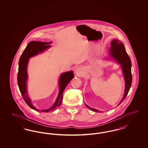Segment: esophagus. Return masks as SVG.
Wrapping results in <instances>:
<instances>
[{
	"label": "esophagus",
	"mask_w": 148,
	"mask_h": 148,
	"mask_svg": "<svg viewBox=\"0 0 148 148\" xmlns=\"http://www.w3.org/2000/svg\"><path fill=\"white\" fill-rule=\"evenodd\" d=\"M75 74L77 75V77H82L83 75V74H84L83 71L82 70V69L81 68H80V67L75 69Z\"/></svg>",
	"instance_id": "obj_1"
}]
</instances>
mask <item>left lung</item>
Wrapping results in <instances>:
<instances>
[{
    "label": "left lung",
    "instance_id": "left-lung-1",
    "mask_svg": "<svg viewBox=\"0 0 148 148\" xmlns=\"http://www.w3.org/2000/svg\"><path fill=\"white\" fill-rule=\"evenodd\" d=\"M111 47L109 51L110 59H113L117 63L119 64L125 80V90L123 97L120 101L118 106L125 99L129 89L131 87L132 83V63L130 57L127 55L124 44L118 39H113L111 42ZM89 109L93 112H99L96 109H94L86 105Z\"/></svg>",
    "mask_w": 148,
    "mask_h": 148
}]
</instances>
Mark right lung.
<instances>
[{
	"mask_svg": "<svg viewBox=\"0 0 148 148\" xmlns=\"http://www.w3.org/2000/svg\"><path fill=\"white\" fill-rule=\"evenodd\" d=\"M51 42H41L37 41H32L28 43L26 48L23 52L19 61V69L18 73V84L21 92V95L25 103L32 109L39 112L48 113L56 110L57 107L60 106L63 100V92L66 86L74 78V73L72 71L62 73L59 80V92L54 104L49 109L39 110L33 105L32 100L29 97L27 92V80L28 75L27 73V67L29 59L33 56L42 53L45 50L50 48Z\"/></svg>",
	"mask_w": 148,
	"mask_h": 148,
	"instance_id": "right-lung-1",
	"label": "right lung"
}]
</instances>
